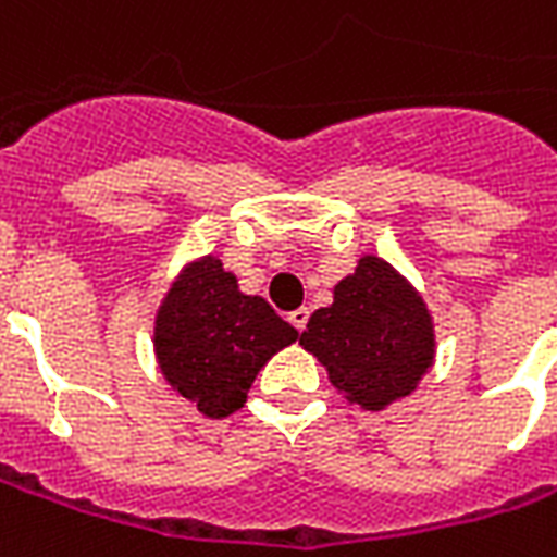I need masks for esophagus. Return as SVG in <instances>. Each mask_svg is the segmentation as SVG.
I'll list each match as a JSON object with an SVG mask.
<instances>
[{
	"mask_svg": "<svg viewBox=\"0 0 557 557\" xmlns=\"http://www.w3.org/2000/svg\"><path fill=\"white\" fill-rule=\"evenodd\" d=\"M307 321H310V310L307 307H298V310L289 312V324L295 331H304L307 327Z\"/></svg>",
	"mask_w": 557,
	"mask_h": 557,
	"instance_id": "obj_1",
	"label": "esophagus"
}]
</instances>
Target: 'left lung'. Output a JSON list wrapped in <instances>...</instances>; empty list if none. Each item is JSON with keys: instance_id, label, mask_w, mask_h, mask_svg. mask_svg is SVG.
Listing matches in <instances>:
<instances>
[{"instance_id": "8db88e82", "label": "left lung", "mask_w": 557, "mask_h": 557, "mask_svg": "<svg viewBox=\"0 0 557 557\" xmlns=\"http://www.w3.org/2000/svg\"><path fill=\"white\" fill-rule=\"evenodd\" d=\"M327 377L351 405L383 410L405 398L434 366V321L422 295L381 257H362L336 283L300 333Z\"/></svg>"}]
</instances>
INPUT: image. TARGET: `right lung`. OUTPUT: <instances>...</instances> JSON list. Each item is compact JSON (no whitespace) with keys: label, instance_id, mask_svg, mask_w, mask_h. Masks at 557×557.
Here are the masks:
<instances>
[{"label":"right lung","instance_id":"right-lung-1","mask_svg":"<svg viewBox=\"0 0 557 557\" xmlns=\"http://www.w3.org/2000/svg\"><path fill=\"white\" fill-rule=\"evenodd\" d=\"M295 339L289 321L265 298L238 289L236 274L212 253L180 271L152 327L164 381L209 419L245 407L259 369Z\"/></svg>","mask_w":557,"mask_h":557}]
</instances>
